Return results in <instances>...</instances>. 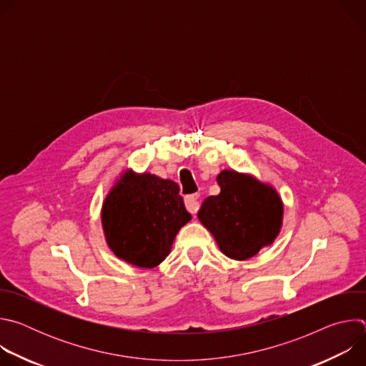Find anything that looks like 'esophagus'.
Listing matches in <instances>:
<instances>
[{
    "instance_id": "esophagus-1",
    "label": "esophagus",
    "mask_w": 366,
    "mask_h": 366,
    "mask_svg": "<svg viewBox=\"0 0 366 366\" xmlns=\"http://www.w3.org/2000/svg\"><path fill=\"white\" fill-rule=\"evenodd\" d=\"M199 195L198 194H192V195H187L185 197V207L187 210L191 214H197V212L199 210Z\"/></svg>"
}]
</instances>
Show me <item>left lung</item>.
I'll use <instances>...</instances> for the list:
<instances>
[{"label": "left lung", "instance_id": "8db88e82", "mask_svg": "<svg viewBox=\"0 0 366 366\" xmlns=\"http://www.w3.org/2000/svg\"><path fill=\"white\" fill-rule=\"evenodd\" d=\"M217 182L220 194L205 198L198 220L227 257L247 260L278 237L282 198L271 184L233 169H223Z\"/></svg>", "mask_w": 366, "mask_h": 366}]
</instances>
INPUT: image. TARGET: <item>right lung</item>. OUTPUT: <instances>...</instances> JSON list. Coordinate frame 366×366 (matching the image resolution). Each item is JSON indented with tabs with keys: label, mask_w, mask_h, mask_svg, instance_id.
<instances>
[{
	"label": "right lung",
	"mask_w": 366,
	"mask_h": 366,
	"mask_svg": "<svg viewBox=\"0 0 366 366\" xmlns=\"http://www.w3.org/2000/svg\"><path fill=\"white\" fill-rule=\"evenodd\" d=\"M189 220L177 182L132 168L116 178L101 205L107 246L119 259L143 269L164 262Z\"/></svg>",
	"instance_id": "add662e5"
}]
</instances>
